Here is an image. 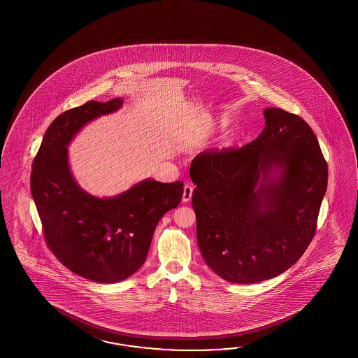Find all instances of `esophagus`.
<instances>
[{"label": "esophagus", "instance_id": "esophagus-1", "mask_svg": "<svg viewBox=\"0 0 358 358\" xmlns=\"http://www.w3.org/2000/svg\"><path fill=\"white\" fill-rule=\"evenodd\" d=\"M192 194H193V187L189 185V184H185L184 185V192H182V202H185V203L189 202Z\"/></svg>", "mask_w": 358, "mask_h": 358}]
</instances>
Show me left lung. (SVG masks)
<instances>
[{"label": "left lung", "instance_id": "left-lung-1", "mask_svg": "<svg viewBox=\"0 0 358 358\" xmlns=\"http://www.w3.org/2000/svg\"><path fill=\"white\" fill-rule=\"evenodd\" d=\"M241 148L201 152L189 176L197 242L224 280L253 284L293 266L311 243L327 164L310 125L278 107Z\"/></svg>", "mask_w": 358, "mask_h": 358}]
</instances>
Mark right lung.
I'll return each mask as SVG.
<instances>
[{
	"label": "right lung",
	"instance_id": "right-lung-1",
	"mask_svg": "<svg viewBox=\"0 0 358 358\" xmlns=\"http://www.w3.org/2000/svg\"><path fill=\"white\" fill-rule=\"evenodd\" d=\"M122 103L88 101L57 116L31 166V197L47 245L70 271L105 284L125 280L143 265L155 229L180 203L184 190L182 182L145 179L115 197L99 198L78 185L68 145L84 125Z\"/></svg>",
	"mask_w": 358,
	"mask_h": 358
}]
</instances>
